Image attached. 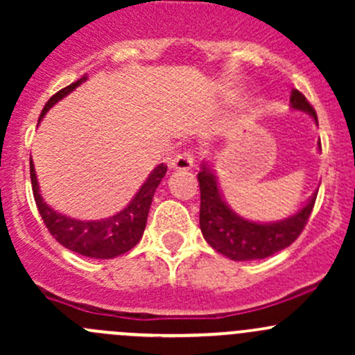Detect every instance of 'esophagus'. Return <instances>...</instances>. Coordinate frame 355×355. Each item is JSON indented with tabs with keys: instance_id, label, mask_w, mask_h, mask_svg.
Masks as SVG:
<instances>
[{
	"instance_id": "obj_1",
	"label": "esophagus",
	"mask_w": 355,
	"mask_h": 355,
	"mask_svg": "<svg viewBox=\"0 0 355 355\" xmlns=\"http://www.w3.org/2000/svg\"><path fill=\"white\" fill-rule=\"evenodd\" d=\"M194 153L184 151L170 161V168L171 170H191L194 166Z\"/></svg>"
}]
</instances>
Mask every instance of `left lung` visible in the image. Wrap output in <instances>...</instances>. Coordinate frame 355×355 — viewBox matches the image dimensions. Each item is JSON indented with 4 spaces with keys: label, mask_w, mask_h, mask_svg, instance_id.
I'll return each instance as SVG.
<instances>
[{
    "label": "left lung",
    "mask_w": 355,
    "mask_h": 355,
    "mask_svg": "<svg viewBox=\"0 0 355 355\" xmlns=\"http://www.w3.org/2000/svg\"><path fill=\"white\" fill-rule=\"evenodd\" d=\"M290 103L292 108L309 113L318 123L316 111L302 92L293 89ZM198 180L200 187V232L214 250L234 261L264 259L295 242L307 225L318 196V192H314L302 209L297 211L293 216L285 218L284 221L252 223L235 214L227 206L220 194L216 178L206 164H202V170L198 173Z\"/></svg>",
    "instance_id": "1"
}]
</instances>
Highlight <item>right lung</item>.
Returning a JSON list of instances; mask_svg holds the SVG:
<instances>
[{"instance_id":"right-lung-1","label":"right lung","mask_w":355,"mask_h":355,"mask_svg":"<svg viewBox=\"0 0 355 355\" xmlns=\"http://www.w3.org/2000/svg\"><path fill=\"white\" fill-rule=\"evenodd\" d=\"M85 80V77L78 78L73 84L67 85L62 91L51 96L44 108L41 111V120L48 110L53 105L70 94L77 85H80ZM168 166L166 164H157L148 180L144 182L135 198L130 200L125 209L116 213L114 216L105 218L99 221H80L75 218L65 216V214L56 213L55 209L48 206L39 194L37 177H35L34 164L31 159V182H32V192H34L35 206H37L39 214H41L42 221H44L46 228L49 234L55 237L56 242H60L67 249L73 250V252L82 254L85 257H94V259H111L120 254H125L130 250L132 247L139 244L144 234L146 223H148V213L151 207L153 196H155L157 185H159L161 178L166 175Z\"/></svg>"}]
</instances>
